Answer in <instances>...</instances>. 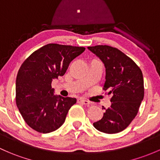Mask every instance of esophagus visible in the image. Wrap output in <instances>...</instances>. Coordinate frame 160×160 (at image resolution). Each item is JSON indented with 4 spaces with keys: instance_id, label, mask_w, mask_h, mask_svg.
<instances>
[{
    "instance_id": "obj_1",
    "label": "esophagus",
    "mask_w": 160,
    "mask_h": 160,
    "mask_svg": "<svg viewBox=\"0 0 160 160\" xmlns=\"http://www.w3.org/2000/svg\"><path fill=\"white\" fill-rule=\"evenodd\" d=\"M78 103H79V104H85V105H88V104H90V101H87V100H85V99L83 98H78Z\"/></svg>"
}]
</instances>
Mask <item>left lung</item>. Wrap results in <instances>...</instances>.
<instances>
[{"mask_svg": "<svg viewBox=\"0 0 160 160\" xmlns=\"http://www.w3.org/2000/svg\"><path fill=\"white\" fill-rule=\"evenodd\" d=\"M88 49L104 62L106 81L103 90L109 91L108 94H111V106L93 125L103 133H119L134 119L143 99L142 71L133 59L117 48L98 45Z\"/></svg>", "mask_w": 160, "mask_h": 160, "instance_id": "8db88e82", "label": "left lung"}]
</instances>
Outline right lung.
<instances>
[{"mask_svg":"<svg viewBox=\"0 0 160 160\" xmlns=\"http://www.w3.org/2000/svg\"><path fill=\"white\" fill-rule=\"evenodd\" d=\"M85 47L49 43L24 60L16 80V104L26 123L39 133L59 129L76 98L53 94L52 81L66 73Z\"/></svg>","mask_w":160,"mask_h":160,"instance_id":"obj_1","label":"right lung"}]
</instances>
